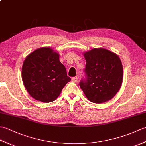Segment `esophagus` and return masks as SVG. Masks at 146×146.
<instances>
[{
  "label": "esophagus",
  "mask_w": 146,
  "mask_h": 146,
  "mask_svg": "<svg viewBox=\"0 0 146 146\" xmlns=\"http://www.w3.org/2000/svg\"><path fill=\"white\" fill-rule=\"evenodd\" d=\"M77 80H78V77H77V76L73 77V78H71V81H72L73 82H76Z\"/></svg>",
  "instance_id": "34e87169"
}]
</instances>
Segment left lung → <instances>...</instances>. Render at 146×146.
Masks as SVG:
<instances>
[{
    "label": "left lung",
    "mask_w": 146,
    "mask_h": 146,
    "mask_svg": "<svg viewBox=\"0 0 146 146\" xmlns=\"http://www.w3.org/2000/svg\"><path fill=\"white\" fill-rule=\"evenodd\" d=\"M86 61L85 80L80 86L88 100L102 104L111 100L123 81V66L117 54L104 48H94L83 53Z\"/></svg>",
    "instance_id": "left-lung-1"
}]
</instances>
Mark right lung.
<instances>
[{"label":"right lung","instance_id":"obj_1","mask_svg":"<svg viewBox=\"0 0 146 146\" xmlns=\"http://www.w3.org/2000/svg\"><path fill=\"white\" fill-rule=\"evenodd\" d=\"M22 79L29 94L44 103L55 100L71 80L60 61V54L49 47L37 49L27 56Z\"/></svg>","mask_w":146,"mask_h":146}]
</instances>
